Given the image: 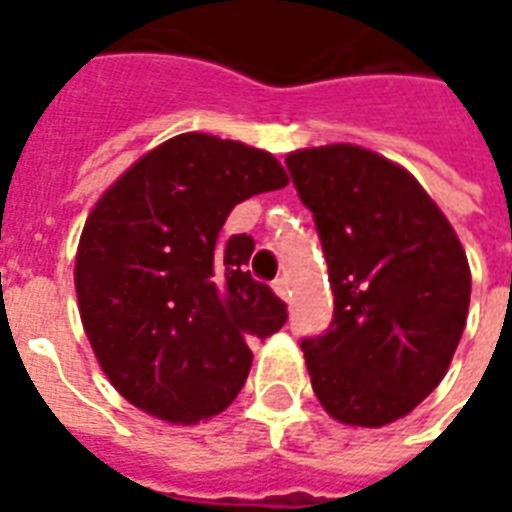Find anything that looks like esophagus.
Returning <instances> with one entry per match:
<instances>
[{"instance_id":"esophagus-1","label":"esophagus","mask_w":512,"mask_h":512,"mask_svg":"<svg viewBox=\"0 0 512 512\" xmlns=\"http://www.w3.org/2000/svg\"><path fill=\"white\" fill-rule=\"evenodd\" d=\"M272 288H275V293L280 299H288V296H291V288H288V280H285V277H277L275 283H272Z\"/></svg>"}]
</instances>
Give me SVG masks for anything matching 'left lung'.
I'll return each instance as SVG.
<instances>
[{
	"mask_svg": "<svg viewBox=\"0 0 512 512\" xmlns=\"http://www.w3.org/2000/svg\"><path fill=\"white\" fill-rule=\"evenodd\" d=\"M312 211L334 320L301 339L312 390L352 427L406 417L449 371L470 307L465 248L406 168L363 146L285 157Z\"/></svg>",
	"mask_w": 512,
	"mask_h": 512,
	"instance_id": "8db88e82",
	"label": "left lung"
}]
</instances>
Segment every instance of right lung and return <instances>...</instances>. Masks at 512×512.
Masks as SVG:
<instances>
[{
	"instance_id": "obj_1",
	"label": "right lung",
	"mask_w": 512,
	"mask_h": 512,
	"mask_svg": "<svg viewBox=\"0 0 512 512\" xmlns=\"http://www.w3.org/2000/svg\"><path fill=\"white\" fill-rule=\"evenodd\" d=\"M288 184L269 152L181 133L133 162L95 202L74 285L95 358L133 406L197 425L237 398L256 339L288 320L248 272L251 235L221 237L235 205Z\"/></svg>"
}]
</instances>
